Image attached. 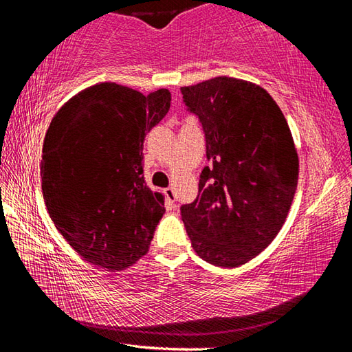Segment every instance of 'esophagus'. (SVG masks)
I'll return each mask as SVG.
<instances>
[{
	"label": "esophagus",
	"mask_w": 352,
	"mask_h": 352,
	"mask_svg": "<svg viewBox=\"0 0 352 352\" xmlns=\"http://www.w3.org/2000/svg\"><path fill=\"white\" fill-rule=\"evenodd\" d=\"M164 195H166V199H168L169 204H175L177 195H175L174 188H166V189H164Z\"/></svg>",
	"instance_id": "34e87169"
}]
</instances>
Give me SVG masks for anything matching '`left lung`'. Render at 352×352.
<instances>
[{"label":"left lung","mask_w":352,"mask_h":352,"mask_svg":"<svg viewBox=\"0 0 352 352\" xmlns=\"http://www.w3.org/2000/svg\"><path fill=\"white\" fill-rule=\"evenodd\" d=\"M182 93L212 163L182 219L201 259L234 269L269 247L287 219L300 168L295 142L281 109L253 82L220 76Z\"/></svg>","instance_id":"8db88e82"}]
</instances>
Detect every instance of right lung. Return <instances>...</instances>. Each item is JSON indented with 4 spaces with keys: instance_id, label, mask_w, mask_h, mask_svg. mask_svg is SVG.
<instances>
[{
    "instance_id": "add662e5",
    "label": "right lung",
    "mask_w": 352,
    "mask_h": 352,
    "mask_svg": "<svg viewBox=\"0 0 352 352\" xmlns=\"http://www.w3.org/2000/svg\"><path fill=\"white\" fill-rule=\"evenodd\" d=\"M170 93L147 96L115 82L60 107L45 135L41 190L56 228L83 259L110 272L148 252L164 195L142 175V144L166 116Z\"/></svg>"
}]
</instances>
